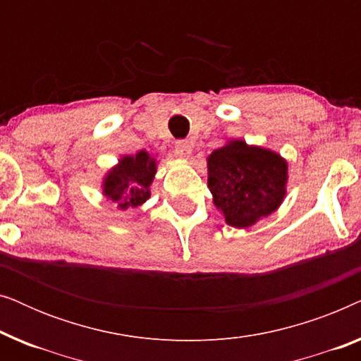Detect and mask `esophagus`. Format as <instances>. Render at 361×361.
I'll list each match as a JSON object with an SVG mask.
<instances>
[{
    "mask_svg": "<svg viewBox=\"0 0 361 361\" xmlns=\"http://www.w3.org/2000/svg\"><path fill=\"white\" fill-rule=\"evenodd\" d=\"M174 151H176V154L177 156H180V157H187L192 152V147H190V145L187 141H184V140H179L176 142V146H174Z\"/></svg>",
    "mask_w": 361,
    "mask_h": 361,
    "instance_id": "obj_1",
    "label": "esophagus"
}]
</instances>
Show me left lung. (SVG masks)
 <instances>
[{"label":"left lung","instance_id":"left-lung-1","mask_svg":"<svg viewBox=\"0 0 361 361\" xmlns=\"http://www.w3.org/2000/svg\"><path fill=\"white\" fill-rule=\"evenodd\" d=\"M207 169L214 204L226 225L248 228L283 204L288 161L278 152L230 140L207 157Z\"/></svg>","mask_w":361,"mask_h":361}]
</instances>
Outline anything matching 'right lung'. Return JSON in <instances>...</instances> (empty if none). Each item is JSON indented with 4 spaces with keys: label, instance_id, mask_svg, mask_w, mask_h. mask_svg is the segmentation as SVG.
I'll return each mask as SVG.
<instances>
[{
    "label": "right lung",
    "instance_id": "add662e5",
    "mask_svg": "<svg viewBox=\"0 0 361 361\" xmlns=\"http://www.w3.org/2000/svg\"><path fill=\"white\" fill-rule=\"evenodd\" d=\"M157 172V159L147 151L123 156L105 174L102 190L116 209H136L151 197V184Z\"/></svg>",
    "mask_w": 361,
    "mask_h": 361
}]
</instances>
